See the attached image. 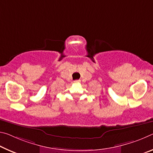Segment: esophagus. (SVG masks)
<instances>
[{
    "label": "esophagus",
    "mask_w": 153,
    "mask_h": 153,
    "mask_svg": "<svg viewBox=\"0 0 153 153\" xmlns=\"http://www.w3.org/2000/svg\"><path fill=\"white\" fill-rule=\"evenodd\" d=\"M75 83H77V82H81V81H80V80H75V81H74Z\"/></svg>",
    "instance_id": "obj_1"
}]
</instances>
